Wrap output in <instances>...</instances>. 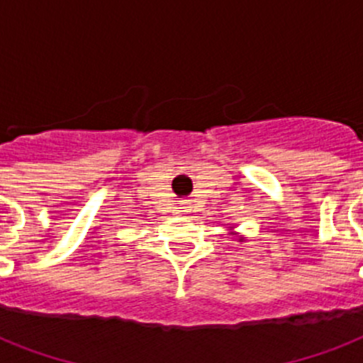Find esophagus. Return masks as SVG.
Wrapping results in <instances>:
<instances>
[{"mask_svg": "<svg viewBox=\"0 0 363 363\" xmlns=\"http://www.w3.org/2000/svg\"><path fill=\"white\" fill-rule=\"evenodd\" d=\"M181 209H186V207H181ZM182 213H184V211H182Z\"/></svg>", "mask_w": 363, "mask_h": 363, "instance_id": "esophagus-1", "label": "esophagus"}]
</instances>
